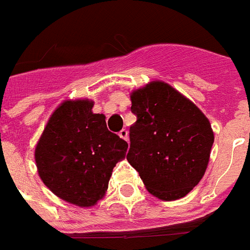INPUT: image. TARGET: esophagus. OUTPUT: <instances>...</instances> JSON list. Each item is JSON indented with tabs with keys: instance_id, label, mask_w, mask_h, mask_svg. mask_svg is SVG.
Here are the masks:
<instances>
[{
	"instance_id": "1",
	"label": "esophagus",
	"mask_w": 250,
	"mask_h": 250,
	"mask_svg": "<svg viewBox=\"0 0 250 250\" xmlns=\"http://www.w3.org/2000/svg\"><path fill=\"white\" fill-rule=\"evenodd\" d=\"M118 136L123 138V140H125V141H127V138H129V133H127L126 129H123L121 132L118 133Z\"/></svg>"
}]
</instances>
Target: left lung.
<instances>
[{"instance_id": "1", "label": "left lung", "mask_w": 250, "mask_h": 250, "mask_svg": "<svg viewBox=\"0 0 250 250\" xmlns=\"http://www.w3.org/2000/svg\"><path fill=\"white\" fill-rule=\"evenodd\" d=\"M137 121L130 126L126 160L146 190L163 201L187 196L205 174L214 133L207 116L164 81L130 93Z\"/></svg>"}]
</instances>
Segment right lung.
<instances>
[{
  "label": "right lung",
  "mask_w": 250,
  "mask_h": 250,
  "mask_svg": "<svg viewBox=\"0 0 250 250\" xmlns=\"http://www.w3.org/2000/svg\"><path fill=\"white\" fill-rule=\"evenodd\" d=\"M92 100H65L49 117L34 149L40 178L57 197L80 208L106 194L113 167L126 156L127 143L109 132Z\"/></svg>",
  "instance_id": "add662e5"
}]
</instances>
